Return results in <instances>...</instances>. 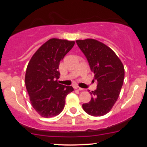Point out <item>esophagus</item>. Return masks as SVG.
Returning a JSON list of instances; mask_svg holds the SVG:
<instances>
[{
  "instance_id": "1",
  "label": "esophagus",
  "mask_w": 147,
  "mask_h": 147,
  "mask_svg": "<svg viewBox=\"0 0 147 147\" xmlns=\"http://www.w3.org/2000/svg\"><path fill=\"white\" fill-rule=\"evenodd\" d=\"M74 88H75V90H80V91H82V90H84V89L81 88V87H78V86H75V87H74Z\"/></svg>"
}]
</instances>
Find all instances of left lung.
<instances>
[{
    "label": "left lung",
    "instance_id": "8db88e82",
    "mask_svg": "<svg viewBox=\"0 0 147 147\" xmlns=\"http://www.w3.org/2000/svg\"><path fill=\"white\" fill-rule=\"evenodd\" d=\"M85 55L90 69L97 82V89L88 103L83 104L84 112L92 116L107 114L119 97L124 78L122 63L115 52L101 42L94 39L76 40Z\"/></svg>",
    "mask_w": 147,
    "mask_h": 147
}]
</instances>
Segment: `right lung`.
Wrapping results in <instances>:
<instances>
[{
  "label": "right lung",
  "mask_w": 147,
  "mask_h": 147,
  "mask_svg": "<svg viewBox=\"0 0 147 147\" xmlns=\"http://www.w3.org/2000/svg\"><path fill=\"white\" fill-rule=\"evenodd\" d=\"M75 42L52 38L32 55L26 69V87L31 105L43 117L57 116L64 109L65 98L74 90L59 84V65Z\"/></svg>",
  "instance_id": "add662e5"
}]
</instances>
